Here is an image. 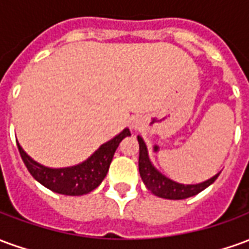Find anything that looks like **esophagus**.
Here are the masks:
<instances>
[{
  "label": "esophagus",
  "instance_id": "esophagus-1",
  "mask_svg": "<svg viewBox=\"0 0 249 249\" xmlns=\"http://www.w3.org/2000/svg\"><path fill=\"white\" fill-rule=\"evenodd\" d=\"M132 126H133V128H137V123H133V124H132Z\"/></svg>",
  "mask_w": 249,
  "mask_h": 249
}]
</instances>
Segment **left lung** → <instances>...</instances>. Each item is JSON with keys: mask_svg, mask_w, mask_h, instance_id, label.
<instances>
[{"mask_svg": "<svg viewBox=\"0 0 249 249\" xmlns=\"http://www.w3.org/2000/svg\"><path fill=\"white\" fill-rule=\"evenodd\" d=\"M137 141H139V146H140V155H139L140 176L145 184V187L159 197L168 198V200H183V198L192 197L195 195L204 191L207 187H209L212 183H214V180L220 175V172L216 173L213 178L198 184H181L173 181L172 178L162 175L152 164L149 155H148L146 144L141 136H137Z\"/></svg>", "mask_w": 249, "mask_h": 249, "instance_id": "obj_1", "label": "left lung"}]
</instances>
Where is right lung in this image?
Masks as SVG:
<instances>
[{
	"instance_id": "right-lung-1",
	"label": "right lung",
	"mask_w": 249,
	"mask_h": 249,
	"mask_svg": "<svg viewBox=\"0 0 249 249\" xmlns=\"http://www.w3.org/2000/svg\"><path fill=\"white\" fill-rule=\"evenodd\" d=\"M126 136H130V130L128 128H125L119 135L114 136L112 140L103 144L85 161L73 167L65 168L45 167L40 162L35 161L22 149L19 142H17V146L28 171L38 183L60 195L81 196L92 192L93 189H96L103 183L109 171V165L112 162L114 152Z\"/></svg>"
}]
</instances>
